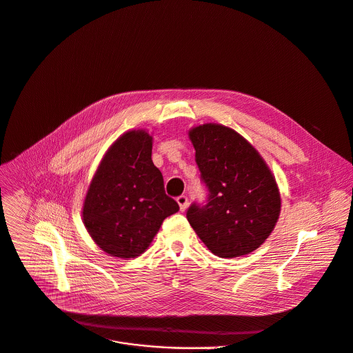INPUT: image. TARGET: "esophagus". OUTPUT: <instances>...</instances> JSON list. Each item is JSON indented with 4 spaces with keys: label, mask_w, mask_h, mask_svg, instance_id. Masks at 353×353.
I'll return each mask as SVG.
<instances>
[{
    "label": "esophagus",
    "mask_w": 353,
    "mask_h": 353,
    "mask_svg": "<svg viewBox=\"0 0 353 353\" xmlns=\"http://www.w3.org/2000/svg\"><path fill=\"white\" fill-rule=\"evenodd\" d=\"M176 203L179 204L181 211H185V210L188 208V205H189V199H188L185 194H182V196L176 197Z\"/></svg>",
    "instance_id": "1"
}]
</instances>
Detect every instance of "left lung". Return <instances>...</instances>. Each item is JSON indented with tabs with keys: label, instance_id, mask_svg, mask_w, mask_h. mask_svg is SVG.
I'll use <instances>...</instances> for the list:
<instances>
[{
	"label": "left lung",
	"instance_id": "left-lung-1",
	"mask_svg": "<svg viewBox=\"0 0 353 353\" xmlns=\"http://www.w3.org/2000/svg\"><path fill=\"white\" fill-rule=\"evenodd\" d=\"M208 197L193 203L186 218L207 248L221 258L256 250L280 214V193L259 153L234 130L203 124L189 131Z\"/></svg>",
	"mask_w": 353,
	"mask_h": 353
}]
</instances>
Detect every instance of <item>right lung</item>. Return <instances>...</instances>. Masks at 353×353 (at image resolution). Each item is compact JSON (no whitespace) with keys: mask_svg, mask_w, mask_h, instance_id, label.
<instances>
[{"mask_svg":"<svg viewBox=\"0 0 353 353\" xmlns=\"http://www.w3.org/2000/svg\"><path fill=\"white\" fill-rule=\"evenodd\" d=\"M152 137L128 131L106 152L88 188L83 221L92 240L117 258H135L163 221L179 210L152 161Z\"/></svg>","mask_w":353,"mask_h":353,"instance_id":"add662e5","label":"right lung"}]
</instances>
